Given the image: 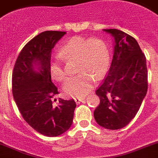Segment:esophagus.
<instances>
[{
	"mask_svg": "<svg viewBox=\"0 0 158 158\" xmlns=\"http://www.w3.org/2000/svg\"><path fill=\"white\" fill-rule=\"evenodd\" d=\"M76 103H80V102H84L85 100V98H82V97H77L74 99Z\"/></svg>",
	"mask_w": 158,
	"mask_h": 158,
	"instance_id": "34e87169",
	"label": "esophagus"
}]
</instances>
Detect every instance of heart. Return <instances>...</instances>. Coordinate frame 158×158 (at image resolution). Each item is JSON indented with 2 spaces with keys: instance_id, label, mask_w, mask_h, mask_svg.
<instances>
[{
  "instance_id": "obj_1",
  "label": "heart",
  "mask_w": 158,
  "mask_h": 158,
  "mask_svg": "<svg viewBox=\"0 0 158 158\" xmlns=\"http://www.w3.org/2000/svg\"><path fill=\"white\" fill-rule=\"evenodd\" d=\"M59 54L66 60H78L77 71L80 73L69 78L63 85L65 93L71 96H83L89 93L95 79H101L109 69V49L101 39L73 37L65 43ZM49 70L52 77L57 81H63L66 77L63 59L59 56L53 57Z\"/></svg>"
}]
</instances>
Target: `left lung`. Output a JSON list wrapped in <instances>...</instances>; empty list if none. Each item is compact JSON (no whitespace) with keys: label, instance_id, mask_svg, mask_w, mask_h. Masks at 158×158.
Listing matches in <instances>:
<instances>
[{"label":"left lung","instance_id":"1","mask_svg":"<svg viewBox=\"0 0 158 158\" xmlns=\"http://www.w3.org/2000/svg\"><path fill=\"white\" fill-rule=\"evenodd\" d=\"M103 31L114 38V56L109 73L95 92L100 103L94 118L106 129H121L135 118L147 95V60L131 36L117 29Z\"/></svg>","mask_w":158,"mask_h":158}]
</instances>
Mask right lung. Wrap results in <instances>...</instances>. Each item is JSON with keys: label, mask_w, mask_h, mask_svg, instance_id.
Wrapping results in <instances>:
<instances>
[{"label": "right lung", "mask_w": 158, "mask_h": 158, "mask_svg": "<svg viewBox=\"0 0 158 158\" xmlns=\"http://www.w3.org/2000/svg\"><path fill=\"white\" fill-rule=\"evenodd\" d=\"M66 32L44 31L30 40L20 52L12 73V93L23 119L41 135L56 137L72 125L76 103L59 98L50 67L52 50Z\"/></svg>", "instance_id": "right-lung-1"}]
</instances>
